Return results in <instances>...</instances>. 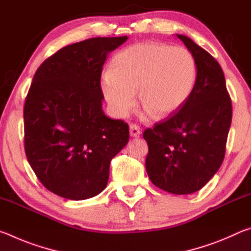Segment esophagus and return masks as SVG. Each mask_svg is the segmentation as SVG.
I'll list each match as a JSON object with an SVG mask.
<instances>
[{"instance_id":"obj_1","label":"esophagus","mask_w":251,"mask_h":251,"mask_svg":"<svg viewBox=\"0 0 251 251\" xmlns=\"http://www.w3.org/2000/svg\"><path fill=\"white\" fill-rule=\"evenodd\" d=\"M129 134L131 137H139V135H141V129H139V127L135 124H131L129 126Z\"/></svg>"}]
</instances>
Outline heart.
Segmentation results:
<instances>
[{
    "mask_svg": "<svg viewBox=\"0 0 251 251\" xmlns=\"http://www.w3.org/2000/svg\"><path fill=\"white\" fill-rule=\"evenodd\" d=\"M197 78L193 53L163 43H139L114 56L100 78L110 110L125 117L136 104L135 91L147 113L165 118L177 113L192 96Z\"/></svg>",
    "mask_w": 251,
    "mask_h": 251,
    "instance_id": "1",
    "label": "heart"
}]
</instances>
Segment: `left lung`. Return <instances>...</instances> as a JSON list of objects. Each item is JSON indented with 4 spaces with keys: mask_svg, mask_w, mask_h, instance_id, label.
I'll use <instances>...</instances> for the list:
<instances>
[{
    "mask_svg": "<svg viewBox=\"0 0 251 251\" xmlns=\"http://www.w3.org/2000/svg\"><path fill=\"white\" fill-rule=\"evenodd\" d=\"M177 37L196 59L195 90L177 113L143 136L152 184L165 192L188 195L201 189L222 166L232 107L219 63L189 37Z\"/></svg>",
    "mask_w": 251,
    "mask_h": 251,
    "instance_id": "1",
    "label": "left lung"
}]
</instances>
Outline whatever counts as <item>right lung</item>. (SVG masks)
<instances>
[{
  "label": "right lung",
  "instance_id": "1",
  "mask_svg": "<svg viewBox=\"0 0 251 251\" xmlns=\"http://www.w3.org/2000/svg\"><path fill=\"white\" fill-rule=\"evenodd\" d=\"M127 36L94 37L42 63L24 105V147L50 192L83 201L103 192L109 164L129 139L128 125L107 117L100 76L107 54Z\"/></svg>",
  "mask_w": 251,
  "mask_h": 251
}]
</instances>
